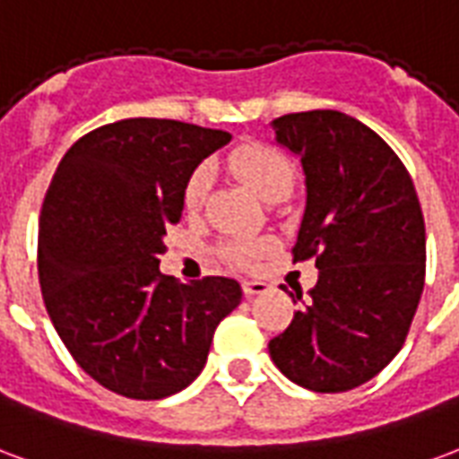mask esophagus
<instances>
[{
  "instance_id": "34e87169",
  "label": "esophagus",
  "mask_w": 459,
  "mask_h": 459,
  "mask_svg": "<svg viewBox=\"0 0 459 459\" xmlns=\"http://www.w3.org/2000/svg\"><path fill=\"white\" fill-rule=\"evenodd\" d=\"M243 291H246V297H257V294L270 291V284L263 280H246L243 281Z\"/></svg>"
}]
</instances>
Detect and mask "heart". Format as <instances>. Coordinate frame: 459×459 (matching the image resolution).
I'll list each match as a JSON object with an SVG mask.
<instances>
[{
    "mask_svg": "<svg viewBox=\"0 0 459 459\" xmlns=\"http://www.w3.org/2000/svg\"><path fill=\"white\" fill-rule=\"evenodd\" d=\"M230 169L246 182L257 196L263 199H273L277 195H290L294 186V168L287 160V155L273 145L264 143H250L240 148L230 155ZM212 189V169L206 165H199L192 169V175L186 178L185 185V209L186 212H196L202 209ZM270 240H247L236 238L221 243L219 253L223 260L238 264V267H250L257 257L264 255L270 250Z\"/></svg>",
    "mask_w": 459,
    "mask_h": 459,
    "instance_id": "1",
    "label": "heart"
}]
</instances>
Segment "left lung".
<instances>
[{
	"label": "left lung",
	"instance_id": "left-lung-1",
	"mask_svg": "<svg viewBox=\"0 0 459 459\" xmlns=\"http://www.w3.org/2000/svg\"><path fill=\"white\" fill-rule=\"evenodd\" d=\"M273 128L307 175L291 255L314 257L318 281L307 301L297 291L304 304L270 341V358L304 389L348 392L379 375L409 335L426 281L423 212L399 155L358 118L316 108Z\"/></svg>",
	"mask_w": 459,
	"mask_h": 459
}]
</instances>
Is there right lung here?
<instances>
[{"label":"right lung","mask_w":459,"mask_h":459,"mask_svg":"<svg viewBox=\"0 0 459 459\" xmlns=\"http://www.w3.org/2000/svg\"><path fill=\"white\" fill-rule=\"evenodd\" d=\"M230 134L172 118H124L82 135L57 165L39 221V281L60 341L126 399L195 382L216 325L240 304L229 277L160 273L186 178Z\"/></svg>","instance_id":"right-lung-1"}]
</instances>
